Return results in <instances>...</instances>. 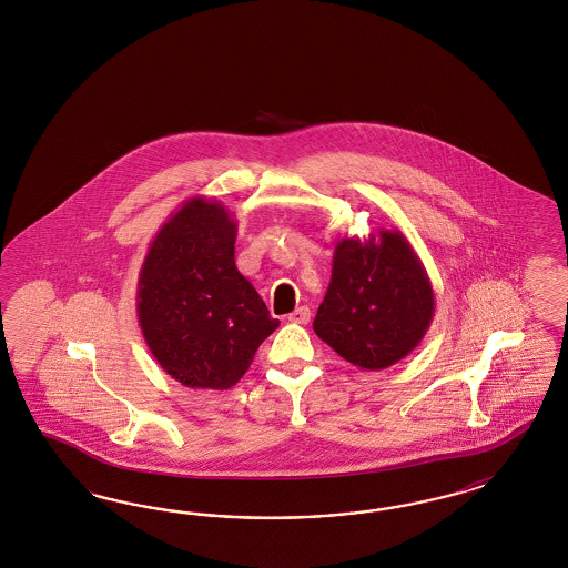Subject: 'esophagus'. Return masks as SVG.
Wrapping results in <instances>:
<instances>
[{
	"label": "esophagus",
	"instance_id": "1",
	"mask_svg": "<svg viewBox=\"0 0 568 568\" xmlns=\"http://www.w3.org/2000/svg\"><path fill=\"white\" fill-rule=\"evenodd\" d=\"M290 321L295 325H308L310 323V310L306 306H300V308L293 310L290 314Z\"/></svg>",
	"mask_w": 568,
	"mask_h": 568
}]
</instances>
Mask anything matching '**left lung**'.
Wrapping results in <instances>:
<instances>
[{
    "label": "left lung",
    "instance_id": "left-lung-1",
    "mask_svg": "<svg viewBox=\"0 0 568 568\" xmlns=\"http://www.w3.org/2000/svg\"><path fill=\"white\" fill-rule=\"evenodd\" d=\"M435 314V293L402 231L378 229L337 241L327 295L314 333L362 371H383L423 342Z\"/></svg>",
    "mask_w": 568,
    "mask_h": 568
}]
</instances>
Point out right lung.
Segmentation results:
<instances>
[{"mask_svg": "<svg viewBox=\"0 0 568 568\" xmlns=\"http://www.w3.org/2000/svg\"><path fill=\"white\" fill-rule=\"evenodd\" d=\"M237 223L195 195L160 226L141 264L138 316L155 362L191 389H229L278 327L235 266Z\"/></svg>", "mask_w": 568, "mask_h": 568, "instance_id": "1", "label": "right lung"}]
</instances>
